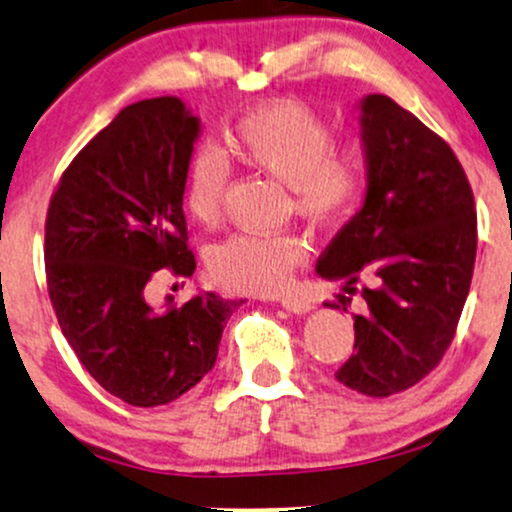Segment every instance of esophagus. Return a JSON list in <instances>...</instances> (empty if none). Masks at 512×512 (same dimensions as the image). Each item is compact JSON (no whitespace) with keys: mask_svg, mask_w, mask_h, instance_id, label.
<instances>
[{"mask_svg":"<svg viewBox=\"0 0 512 512\" xmlns=\"http://www.w3.org/2000/svg\"><path fill=\"white\" fill-rule=\"evenodd\" d=\"M280 304L287 311H292V314H306V311H311V302H306L302 297H282Z\"/></svg>","mask_w":512,"mask_h":512,"instance_id":"esophagus-1","label":"esophagus"}]
</instances>
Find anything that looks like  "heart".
Instances as JSON below:
<instances>
[{
	"mask_svg": "<svg viewBox=\"0 0 512 512\" xmlns=\"http://www.w3.org/2000/svg\"><path fill=\"white\" fill-rule=\"evenodd\" d=\"M225 155L201 148L186 172L184 203L203 227L222 218L230 162L287 184L290 208L318 227L345 222L369 182V155L362 143H333L326 119L297 100H275L249 110L222 131ZM297 234H234L208 256V273L227 292L273 294L287 287L304 261Z\"/></svg>",
	"mask_w": 512,
	"mask_h": 512,
	"instance_id": "b5f03b06",
	"label": "heart"
}]
</instances>
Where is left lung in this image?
<instances>
[{"label":"left lung","instance_id":"left-lung-1","mask_svg":"<svg viewBox=\"0 0 512 512\" xmlns=\"http://www.w3.org/2000/svg\"><path fill=\"white\" fill-rule=\"evenodd\" d=\"M369 155L364 206L318 258L316 273L345 280L328 306L345 309L362 280L354 354L342 386L388 398L436 369L458 330L477 258L472 186L453 148L388 95L362 102Z\"/></svg>","mask_w":512,"mask_h":512}]
</instances>
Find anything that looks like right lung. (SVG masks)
Returning <instances> with one entry per match:
<instances>
[{
    "mask_svg": "<svg viewBox=\"0 0 512 512\" xmlns=\"http://www.w3.org/2000/svg\"><path fill=\"white\" fill-rule=\"evenodd\" d=\"M198 119L179 98L124 107L66 167L45 220L47 292L78 362L134 407L177 400L213 369L239 302L153 309L162 275L191 278L182 210Z\"/></svg>",
    "mask_w": 512,
    "mask_h": 512,
    "instance_id": "add662e5",
    "label": "right lung"
}]
</instances>
